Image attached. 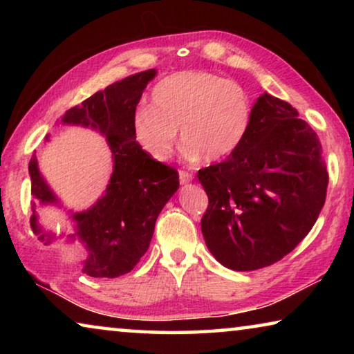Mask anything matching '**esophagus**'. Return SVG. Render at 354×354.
Here are the masks:
<instances>
[{
    "mask_svg": "<svg viewBox=\"0 0 354 354\" xmlns=\"http://www.w3.org/2000/svg\"><path fill=\"white\" fill-rule=\"evenodd\" d=\"M192 179H194V175H192V173L184 171V170L179 171V181H181V184H189L192 183Z\"/></svg>",
    "mask_w": 354,
    "mask_h": 354,
    "instance_id": "1",
    "label": "esophagus"
}]
</instances>
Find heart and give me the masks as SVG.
<instances>
[{
	"mask_svg": "<svg viewBox=\"0 0 354 354\" xmlns=\"http://www.w3.org/2000/svg\"><path fill=\"white\" fill-rule=\"evenodd\" d=\"M253 123V100L241 84L203 70L178 71L151 91V106L133 117V137L149 158L164 162L181 133L185 158L209 162L234 154Z\"/></svg>",
	"mask_w": 354,
	"mask_h": 354,
	"instance_id": "b5f03b06",
	"label": "heart"
}]
</instances>
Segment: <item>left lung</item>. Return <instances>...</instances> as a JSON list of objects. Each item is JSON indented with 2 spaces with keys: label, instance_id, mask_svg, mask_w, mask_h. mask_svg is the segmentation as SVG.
Returning a JSON list of instances; mask_svg holds the SVG:
<instances>
[{
  "label": "left lung",
  "instance_id": "8db88e82",
  "mask_svg": "<svg viewBox=\"0 0 354 354\" xmlns=\"http://www.w3.org/2000/svg\"><path fill=\"white\" fill-rule=\"evenodd\" d=\"M209 196L206 247L221 266H272L308 236L325 205L328 171L319 136L289 103L263 92L248 137L223 162L198 171Z\"/></svg>",
  "mask_w": 354,
  "mask_h": 354
}]
</instances>
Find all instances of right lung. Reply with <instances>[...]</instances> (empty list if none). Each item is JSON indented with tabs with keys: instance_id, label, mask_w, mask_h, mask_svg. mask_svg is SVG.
Here are the masks:
<instances>
[{
	"instance_id": "add662e5",
	"label": "right lung",
	"mask_w": 354,
	"mask_h": 354,
	"mask_svg": "<svg viewBox=\"0 0 354 354\" xmlns=\"http://www.w3.org/2000/svg\"><path fill=\"white\" fill-rule=\"evenodd\" d=\"M156 75L158 70L151 68L124 77L62 115L61 124L91 128L104 136L112 153V173L103 195L86 211H68L73 221L70 234L41 227L37 209L62 205L41 176L37 156L29 160L34 234L44 245L62 237L67 243L80 242L82 273L92 278H117L133 270L147 253L160 211L179 189L178 171L149 158L133 137L136 107Z\"/></svg>"
}]
</instances>
